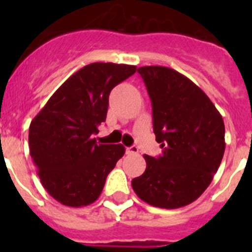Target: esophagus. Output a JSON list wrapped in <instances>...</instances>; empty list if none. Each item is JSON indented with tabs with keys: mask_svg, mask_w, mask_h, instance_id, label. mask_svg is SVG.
Instances as JSON below:
<instances>
[{
	"mask_svg": "<svg viewBox=\"0 0 252 252\" xmlns=\"http://www.w3.org/2000/svg\"><path fill=\"white\" fill-rule=\"evenodd\" d=\"M126 154H128V155H137L139 154V148L135 145L130 146V148H126Z\"/></svg>",
	"mask_w": 252,
	"mask_h": 252,
	"instance_id": "1",
	"label": "esophagus"
}]
</instances>
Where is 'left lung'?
I'll return each mask as SVG.
<instances>
[{"mask_svg": "<svg viewBox=\"0 0 252 252\" xmlns=\"http://www.w3.org/2000/svg\"><path fill=\"white\" fill-rule=\"evenodd\" d=\"M137 72L150 95L154 133L162 154L144 155L145 171L131 186L150 206L180 208L206 190L221 164L223 120L208 95L174 69L150 65Z\"/></svg>", "mask_w": 252, "mask_h": 252, "instance_id": "left-lung-1", "label": "left lung"}]
</instances>
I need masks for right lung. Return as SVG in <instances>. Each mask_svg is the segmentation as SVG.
<instances>
[{"label": "right lung", "instance_id": "obj_1", "mask_svg": "<svg viewBox=\"0 0 252 252\" xmlns=\"http://www.w3.org/2000/svg\"><path fill=\"white\" fill-rule=\"evenodd\" d=\"M136 72L127 64L92 63L69 77L31 121L29 148L41 184L68 207H83L101 195L107 175L125 154L121 144H97L108 95Z\"/></svg>", "mask_w": 252, "mask_h": 252}]
</instances>
